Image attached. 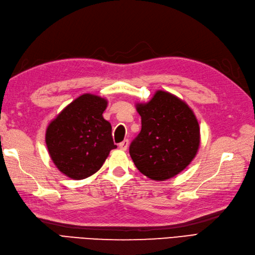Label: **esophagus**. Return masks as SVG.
<instances>
[{
	"label": "esophagus",
	"instance_id": "1",
	"mask_svg": "<svg viewBox=\"0 0 255 255\" xmlns=\"http://www.w3.org/2000/svg\"><path fill=\"white\" fill-rule=\"evenodd\" d=\"M128 147V139H124L123 142L119 144V148L122 149V150H127Z\"/></svg>",
	"mask_w": 255,
	"mask_h": 255
}]
</instances>
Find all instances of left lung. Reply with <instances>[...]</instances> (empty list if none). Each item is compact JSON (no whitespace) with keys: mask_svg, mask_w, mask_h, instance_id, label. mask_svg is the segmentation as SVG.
Segmentation results:
<instances>
[{"mask_svg":"<svg viewBox=\"0 0 255 255\" xmlns=\"http://www.w3.org/2000/svg\"><path fill=\"white\" fill-rule=\"evenodd\" d=\"M142 129L129 145L134 165L147 178L163 181L190 165L200 146V126L193 111L174 95L158 90L137 104Z\"/></svg>","mask_w":255,"mask_h":255,"instance_id":"obj_1","label":"left lung"}]
</instances>
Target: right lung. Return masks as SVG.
<instances>
[{"mask_svg": "<svg viewBox=\"0 0 255 255\" xmlns=\"http://www.w3.org/2000/svg\"><path fill=\"white\" fill-rule=\"evenodd\" d=\"M107 100L96 95L84 94L65 107L46 132L49 155L59 170L75 180L97 172L111 149V124L103 113Z\"/></svg>", "mask_w": 255, "mask_h": 255, "instance_id": "add662e5", "label": "right lung"}]
</instances>
